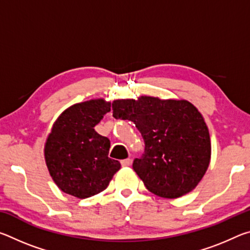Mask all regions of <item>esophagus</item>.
<instances>
[{
    "label": "esophagus",
    "instance_id": "obj_1",
    "mask_svg": "<svg viewBox=\"0 0 250 250\" xmlns=\"http://www.w3.org/2000/svg\"><path fill=\"white\" fill-rule=\"evenodd\" d=\"M131 164V159H125L121 161V166L122 167H129Z\"/></svg>",
    "mask_w": 250,
    "mask_h": 250
}]
</instances>
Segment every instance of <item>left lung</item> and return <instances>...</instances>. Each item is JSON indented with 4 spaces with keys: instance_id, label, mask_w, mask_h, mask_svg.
<instances>
[{
    "instance_id": "1",
    "label": "left lung",
    "mask_w": 250,
    "mask_h": 250,
    "mask_svg": "<svg viewBox=\"0 0 250 250\" xmlns=\"http://www.w3.org/2000/svg\"><path fill=\"white\" fill-rule=\"evenodd\" d=\"M116 119L130 120L141 132L145 154L133 170L154 195L177 198L196 188L210 162L204 118L188 100L141 96L112 103Z\"/></svg>"
}]
</instances>
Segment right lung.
Here are the masks:
<instances>
[{"label":"right lung","instance_id":"obj_1","mask_svg":"<svg viewBox=\"0 0 250 250\" xmlns=\"http://www.w3.org/2000/svg\"><path fill=\"white\" fill-rule=\"evenodd\" d=\"M109 101L103 98L75 104L54 122L45 142V162L55 184L66 194L87 198L103 192L119 171V161L110 159V141L95 131Z\"/></svg>","mask_w":250,"mask_h":250}]
</instances>
